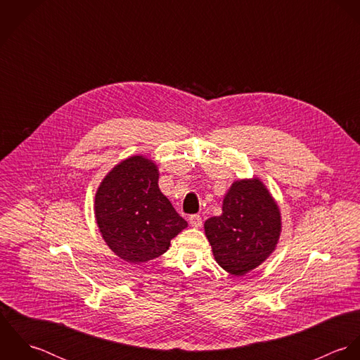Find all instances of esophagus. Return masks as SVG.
<instances>
[{
  "mask_svg": "<svg viewBox=\"0 0 360 360\" xmlns=\"http://www.w3.org/2000/svg\"><path fill=\"white\" fill-rule=\"evenodd\" d=\"M188 221H190V224H191L193 227H195V229H198V227L202 226V217H201L200 214H191V216L188 217Z\"/></svg>",
  "mask_w": 360,
  "mask_h": 360,
  "instance_id": "esophagus-1",
  "label": "esophagus"
}]
</instances>
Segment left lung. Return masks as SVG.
Here are the masks:
<instances>
[{
	"label": "left lung",
	"mask_w": 360,
	"mask_h": 360,
	"mask_svg": "<svg viewBox=\"0 0 360 360\" xmlns=\"http://www.w3.org/2000/svg\"><path fill=\"white\" fill-rule=\"evenodd\" d=\"M221 210L206 220V237L216 262L226 271L244 276L274 251L281 230L278 207L254 179L236 181Z\"/></svg>",
	"instance_id": "1"
}]
</instances>
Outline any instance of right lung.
Instances as JSON below:
<instances>
[{
    "label": "right lung",
    "instance_id": "right-lung-1",
    "mask_svg": "<svg viewBox=\"0 0 360 360\" xmlns=\"http://www.w3.org/2000/svg\"><path fill=\"white\" fill-rule=\"evenodd\" d=\"M158 169L143 156L115 166L96 194V217L108 247L126 262L160 257L187 221L158 187Z\"/></svg>",
    "mask_w": 360,
    "mask_h": 360
}]
</instances>
